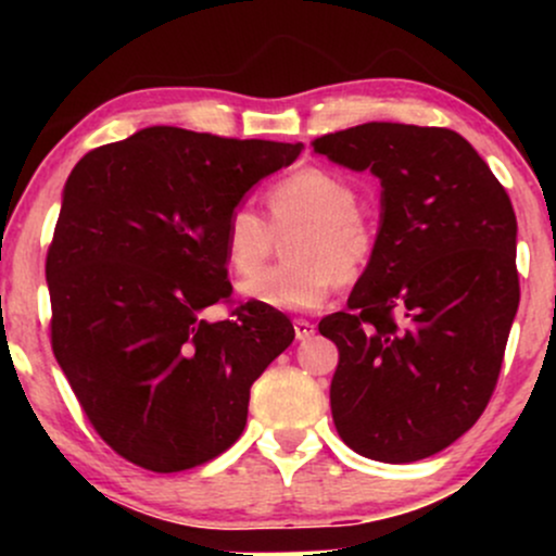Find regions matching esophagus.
Masks as SVG:
<instances>
[{
  "label": "esophagus",
  "instance_id": "esophagus-1",
  "mask_svg": "<svg viewBox=\"0 0 556 556\" xmlns=\"http://www.w3.org/2000/svg\"><path fill=\"white\" fill-rule=\"evenodd\" d=\"M314 334H316V327L308 321V318H295V337L300 342L311 340Z\"/></svg>",
  "mask_w": 556,
  "mask_h": 556
}]
</instances>
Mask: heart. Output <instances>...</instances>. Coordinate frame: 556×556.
Returning <instances> with one entry per match:
<instances>
[{"label":"heart","mask_w":556,"mask_h":556,"mask_svg":"<svg viewBox=\"0 0 556 556\" xmlns=\"http://www.w3.org/2000/svg\"><path fill=\"white\" fill-rule=\"evenodd\" d=\"M269 222L253 206H235L222 229V253L240 279L252 277L273 250V232L298 226L286 243L291 258L242 285L253 303L274 311H314L337 285L358 279L371 264L379 232L358 203L353 182L331 169L308 167L274 182L266 193Z\"/></svg>","instance_id":"b5f03b06"}]
</instances>
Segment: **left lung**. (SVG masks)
I'll use <instances>...</instances> for the list:
<instances>
[{"mask_svg": "<svg viewBox=\"0 0 556 556\" xmlns=\"http://www.w3.org/2000/svg\"><path fill=\"white\" fill-rule=\"evenodd\" d=\"M316 154L381 182L371 264L318 331L340 350L329 400L342 442L416 463L486 410L518 314V219L473 146L446 127L366 123Z\"/></svg>", "mask_w": 556, "mask_h": 556, "instance_id": "1", "label": "left lung"}]
</instances>
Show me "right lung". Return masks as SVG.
Listing matches in <instances>:
<instances>
[{
  "instance_id": "add662e5",
  "label": "right lung",
  "mask_w": 556,
  "mask_h": 556,
  "mask_svg": "<svg viewBox=\"0 0 556 556\" xmlns=\"http://www.w3.org/2000/svg\"><path fill=\"white\" fill-rule=\"evenodd\" d=\"M303 143L146 127L70 172L47 253L52 350L91 426L125 460L177 473L238 442L253 381L290 318L229 300L225 219Z\"/></svg>"
}]
</instances>
